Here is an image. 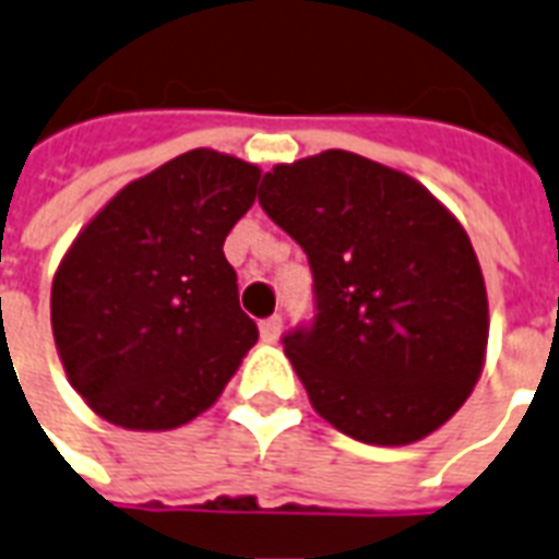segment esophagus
I'll list each match as a JSON object with an SVG mask.
<instances>
[{
	"instance_id": "1",
	"label": "esophagus",
	"mask_w": 559,
	"mask_h": 559,
	"mask_svg": "<svg viewBox=\"0 0 559 559\" xmlns=\"http://www.w3.org/2000/svg\"><path fill=\"white\" fill-rule=\"evenodd\" d=\"M283 333V314H271L262 321V338L264 342H274Z\"/></svg>"
}]
</instances>
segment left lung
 Returning a JSON list of instances; mask_svg holds the SVG:
<instances>
[{
    "label": "left lung",
    "instance_id": "left-lung-1",
    "mask_svg": "<svg viewBox=\"0 0 559 559\" xmlns=\"http://www.w3.org/2000/svg\"><path fill=\"white\" fill-rule=\"evenodd\" d=\"M259 203L312 267L318 314L283 342L314 413L385 448L439 430L480 380L489 338L463 224L413 176L347 150L276 165Z\"/></svg>",
    "mask_w": 559,
    "mask_h": 559
}]
</instances>
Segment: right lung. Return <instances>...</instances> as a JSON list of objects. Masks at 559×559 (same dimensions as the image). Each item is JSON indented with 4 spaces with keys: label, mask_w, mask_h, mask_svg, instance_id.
Segmentation results:
<instances>
[{
    "label": "right lung",
    "mask_w": 559,
    "mask_h": 559,
    "mask_svg": "<svg viewBox=\"0 0 559 559\" xmlns=\"http://www.w3.org/2000/svg\"><path fill=\"white\" fill-rule=\"evenodd\" d=\"M259 176L200 146L120 188L75 235L52 280V335L70 385L105 421H194L255 344L224 241Z\"/></svg>",
    "instance_id": "1"
}]
</instances>
